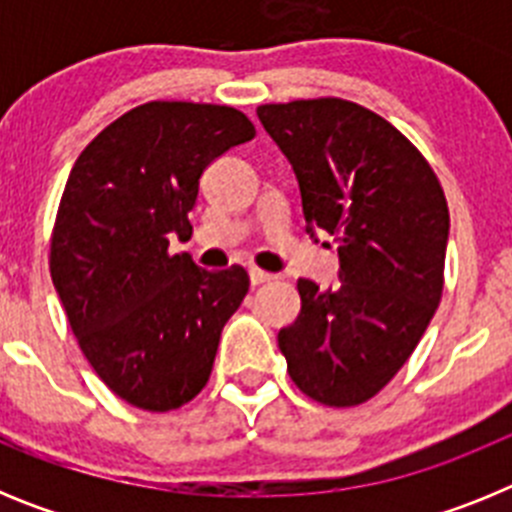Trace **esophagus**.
Wrapping results in <instances>:
<instances>
[{
    "instance_id": "obj_1",
    "label": "esophagus",
    "mask_w": 512,
    "mask_h": 512,
    "mask_svg": "<svg viewBox=\"0 0 512 512\" xmlns=\"http://www.w3.org/2000/svg\"><path fill=\"white\" fill-rule=\"evenodd\" d=\"M248 277H251L253 287H259V284H266V282H271V279H274L269 271L259 269V266H251V269H248Z\"/></svg>"
}]
</instances>
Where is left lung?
Masks as SVG:
<instances>
[{
	"mask_svg": "<svg viewBox=\"0 0 512 512\" xmlns=\"http://www.w3.org/2000/svg\"><path fill=\"white\" fill-rule=\"evenodd\" d=\"M295 169L307 233L338 243L341 284L297 282L302 310L279 330L292 382L320 405L372 400L410 359L443 295L449 205L395 125L338 97L261 104Z\"/></svg>",
	"mask_w": 512,
	"mask_h": 512,
	"instance_id": "8db88e82",
	"label": "left lung"
}]
</instances>
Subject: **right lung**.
Wrapping results in <instances>:
<instances>
[{"instance_id": "1", "label": "right lung", "mask_w": 512, "mask_h": 512, "mask_svg": "<svg viewBox=\"0 0 512 512\" xmlns=\"http://www.w3.org/2000/svg\"><path fill=\"white\" fill-rule=\"evenodd\" d=\"M256 135L228 104L148 102L76 158L51 233V279L87 361L117 397L169 413L200 395L248 271H205L192 235L200 176Z\"/></svg>"}]
</instances>
